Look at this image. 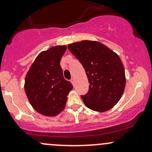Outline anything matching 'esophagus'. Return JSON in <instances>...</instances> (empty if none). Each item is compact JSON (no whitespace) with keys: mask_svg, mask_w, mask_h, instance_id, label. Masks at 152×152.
<instances>
[{"mask_svg":"<svg viewBox=\"0 0 152 152\" xmlns=\"http://www.w3.org/2000/svg\"><path fill=\"white\" fill-rule=\"evenodd\" d=\"M71 83H72L73 85H74V83H75V79L74 78H72L71 79Z\"/></svg>","mask_w":152,"mask_h":152,"instance_id":"1","label":"esophagus"}]
</instances>
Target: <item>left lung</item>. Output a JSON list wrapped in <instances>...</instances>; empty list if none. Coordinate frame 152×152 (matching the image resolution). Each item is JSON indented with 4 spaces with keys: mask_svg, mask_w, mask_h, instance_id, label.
<instances>
[{
    "mask_svg": "<svg viewBox=\"0 0 152 152\" xmlns=\"http://www.w3.org/2000/svg\"><path fill=\"white\" fill-rule=\"evenodd\" d=\"M84 68L89 88L81 99L86 107L99 112L112 109L121 99L126 85L121 58L102 43L81 41L68 45Z\"/></svg>",
    "mask_w": 152,
    "mask_h": 152,
    "instance_id": "1",
    "label": "left lung"
}]
</instances>
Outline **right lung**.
I'll use <instances>...</instances> for the list:
<instances>
[{
  "label": "right lung",
  "mask_w": 152,
  "mask_h": 152,
  "mask_svg": "<svg viewBox=\"0 0 152 152\" xmlns=\"http://www.w3.org/2000/svg\"><path fill=\"white\" fill-rule=\"evenodd\" d=\"M67 47L56 46L37 56L25 78L24 89L32 107L46 116H56L65 109L73 86L64 78L60 61Z\"/></svg>",
  "instance_id": "right-lung-1"
}]
</instances>
